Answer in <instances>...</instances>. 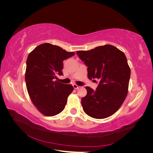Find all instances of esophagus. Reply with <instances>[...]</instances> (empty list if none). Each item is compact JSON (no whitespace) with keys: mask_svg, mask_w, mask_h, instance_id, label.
Instances as JSON below:
<instances>
[{"mask_svg":"<svg viewBox=\"0 0 153 153\" xmlns=\"http://www.w3.org/2000/svg\"><path fill=\"white\" fill-rule=\"evenodd\" d=\"M73 86H74V89H77V88H79V86H77V85H76V84H73Z\"/></svg>","mask_w":153,"mask_h":153,"instance_id":"1","label":"esophagus"}]
</instances>
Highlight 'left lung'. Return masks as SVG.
I'll return each instance as SVG.
<instances>
[{
  "label": "left lung",
  "instance_id": "obj_1",
  "mask_svg": "<svg viewBox=\"0 0 153 153\" xmlns=\"http://www.w3.org/2000/svg\"><path fill=\"white\" fill-rule=\"evenodd\" d=\"M76 53L88 67V77L99 80L96 90L86 87L87 94L81 100L83 110L95 119L109 117L128 94L131 72L125 54L110 45Z\"/></svg>",
  "mask_w": 153,
  "mask_h": 153
}]
</instances>
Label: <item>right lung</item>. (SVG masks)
I'll list each match as a JSON object with an SVG mask.
<instances>
[{
    "mask_svg": "<svg viewBox=\"0 0 153 153\" xmlns=\"http://www.w3.org/2000/svg\"><path fill=\"white\" fill-rule=\"evenodd\" d=\"M58 46L49 43L36 47L27 56L25 80L31 100L41 113L55 116L63 111L74 90L71 84L59 82L63 61L74 56Z\"/></svg>",
    "mask_w": 153,
    "mask_h": 153,
    "instance_id": "1",
    "label": "right lung"
}]
</instances>
